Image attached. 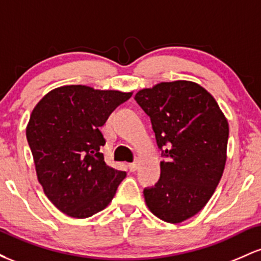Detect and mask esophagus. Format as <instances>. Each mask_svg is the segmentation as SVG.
<instances>
[{"label": "esophagus", "instance_id": "obj_1", "mask_svg": "<svg viewBox=\"0 0 261 261\" xmlns=\"http://www.w3.org/2000/svg\"><path fill=\"white\" fill-rule=\"evenodd\" d=\"M137 168H139V162H134V163L128 164V169H130L131 172H135V170H137Z\"/></svg>", "mask_w": 261, "mask_h": 261}]
</instances>
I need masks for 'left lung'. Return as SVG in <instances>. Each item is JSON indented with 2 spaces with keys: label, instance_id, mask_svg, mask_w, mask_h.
Masks as SVG:
<instances>
[{
  "label": "left lung",
  "instance_id": "obj_1",
  "mask_svg": "<svg viewBox=\"0 0 261 261\" xmlns=\"http://www.w3.org/2000/svg\"><path fill=\"white\" fill-rule=\"evenodd\" d=\"M162 149L161 179L145 189L149 211L168 223L195 216L214 195L227 160L228 121L216 99L191 81L161 82L135 95Z\"/></svg>",
  "mask_w": 261,
  "mask_h": 261
}]
</instances>
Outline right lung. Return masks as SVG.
Wrapping results in <instances>:
<instances>
[{
    "label": "right lung",
    "instance_id": "right-lung-1",
    "mask_svg": "<svg viewBox=\"0 0 261 261\" xmlns=\"http://www.w3.org/2000/svg\"><path fill=\"white\" fill-rule=\"evenodd\" d=\"M133 92L61 86L44 95L27 125L38 181L47 199L73 218H87L112 202L126 173L100 152V127Z\"/></svg>",
    "mask_w": 261,
    "mask_h": 261
}]
</instances>
